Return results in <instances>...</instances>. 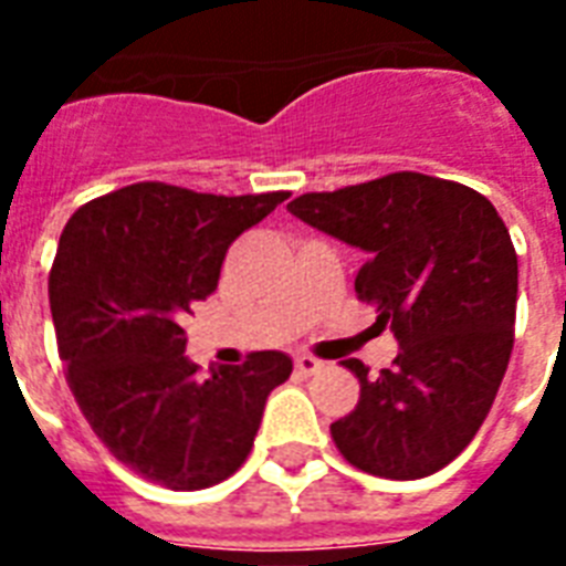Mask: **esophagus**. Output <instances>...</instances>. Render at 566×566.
Segmentation results:
<instances>
[{"label":"esophagus","instance_id":"obj_1","mask_svg":"<svg viewBox=\"0 0 566 566\" xmlns=\"http://www.w3.org/2000/svg\"><path fill=\"white\" fill-rule=\"evenodd\" d=\"M293 364H296V373H300V376H317V373L326 367V364L317 361V358H311V355H296V361Z\"/></svg>","mask_w":566,"mask_h":566}]
</instances>
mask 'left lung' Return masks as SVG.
Masks as SVG:
<instances>
[{"label": "left lung", "instance_id": "8db88e82", "mask_svg": "<svg viewBox=\"0 0 566 566\" xmlns=\"http://www.w3.org/2000/svg\"><path fill=\"white\" fill-rule=\"evenodd\" d=\"M287 211L367 252L358 300L399 340L394 364L361 381L355 411L332 422L340 455L381 479L438 473L482 429L509 370L517 252L482 193L422 172L296 196Z\"/></svg>", "mask_w": 566, "mask_h": 566}]
</instances>
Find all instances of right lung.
Masks as SVG:
<instances>
[{
    "instance_id": "right-lung-1",
    "label": "right lung",
    "mask_w": 566,
    "mask_h": 566,
    "mask_svg": "<svg viewBox=\"0 0 566 566\" xmlns=\"http://www.w3.org/2000/svg\"><path fill=\"white\" fill-rule=\"evenodd\" d=\"M284 199L137 181L82 205L61 234L49 308L70 390L111 455L161 488L229 479L291 376V358L266 349L199 378L181 328L231 243Z\"/></svg>"
}]
</instances>
